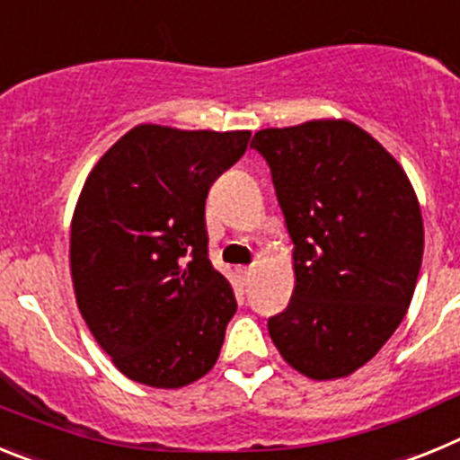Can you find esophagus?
Returning <instances> with one entry per match:
<instances>
[{"label":"esophagus","mask_w":460,"mask_h":460,"mask_svg":"<svg viewBox=\"0 0 460 460\" xmlns=\"http://www.w3.org/2000/svg\"><path fill=\"white\" fill-rule=\"evenodd\" d=\"M239 276H242L243 280H251V276H253V270H251V267H239Z\"/></svg>","instance_id":"esophagus-1"}]
</instances>
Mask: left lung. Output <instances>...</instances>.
Returning <instances> with one entry per match:
<instances>
[{
	"mask_svg": "<svg viewBox=\"0 0 460 460\" xmlns=\"http://www.w3.org/2000/svg\"><path fill=\"white\" fill-rule=\"evenodd\" d=\"M286 217L295 290L270 318L276 350L311 380L348 377L377 355L412 302L424 258L417 193L396 158L348 119L262 128Z\"/></svg>",
	"mask_w": 460,
	"mask_h": 460,
	"instance_id": "obj_1",
	"label": "left lung"
}]
</instances>
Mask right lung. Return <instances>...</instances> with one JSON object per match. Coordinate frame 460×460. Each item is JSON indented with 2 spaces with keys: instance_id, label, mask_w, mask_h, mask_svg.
I'll return each mask as SVG.
<instances>
[{
  "instance_id": "1",
  "label": "right lung",
  "mask_w": 460,
  "mask_h": 460,
  "mask_svg": "<svg viewBox=\"0 0 460 460\" xmlns=\"http://www.w3.org/2000/svg\"><path fill=\"white\" fill-rule=\"evenodd\" d=\"M249 140L137 124L87 174L71 221L73 290L128 380L180 389L217 364L237 302L207 258L205 200Z\"/></svg>"
}]
</instances>
